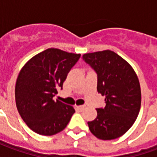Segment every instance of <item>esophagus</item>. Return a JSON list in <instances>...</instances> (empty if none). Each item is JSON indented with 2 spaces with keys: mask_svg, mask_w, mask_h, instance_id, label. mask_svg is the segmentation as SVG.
<instances>
[{
  "mask_svg": "<svg viewBox=\"0 0 157 157\" xmlns=\"http://www.w3.org/2000/svg\"><path fill=\"white\" fill-rule=\"evenodd\" d=\"M86 108V106H77V109L79 110V111H83L84 109Z\"/></svg>",
  "mask_w": 157,
  "mask_h": 157,
  "instance_id": "obj_1",
  "label": "esophagus"
}]
</instances>
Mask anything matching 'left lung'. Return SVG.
<instances>
[{
  "instance_id": "left-lung-1",
  "label": "left lung",
  "mask_w": 157,
  "mask_h": 157,
  "mask_svg": "<svg viewBox=\"0 0 157 157\" xmlns=\"http://www.w3.org/2000/svg\"><path fill=\"white\" fill-rule=\"evenodd\" d=\"M84 61L96 71L97 90L106 106L97 108V117L88 122L98 139L111 140L125 134L136 121L141 107V89L130 64L112 50L89 53Z\"/></svg>"
}]
</instances>
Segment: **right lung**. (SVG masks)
Segmentation results:
<instances>
[{"label":"right lung","mask_w":157,"mask_h":157,"mask_svg":"<svg viewBox=\"0 0 157 157\" xmlns=\"http://www.w3.org/2000/svg\"><path fill=\"white\" fill-rule=\"evenodd\" d=\"M81 54L50 48L33 57L21 69L15 85L18 113L36 134L50 136L66 128L75 110L54 100Z\"/></svg>","instance_id":"right-lung-1"}]
</instances>
